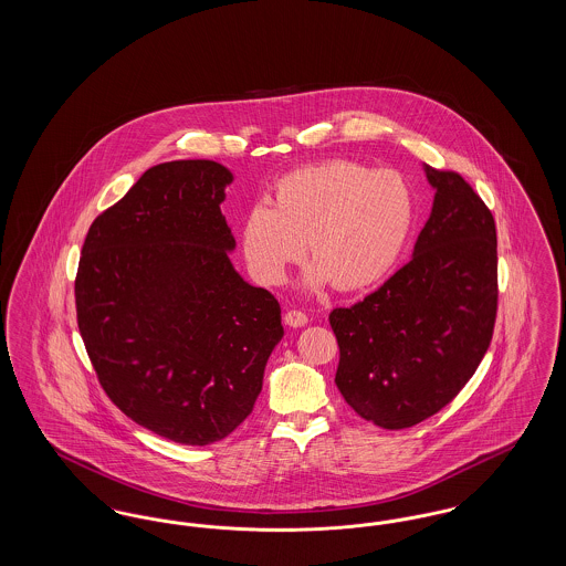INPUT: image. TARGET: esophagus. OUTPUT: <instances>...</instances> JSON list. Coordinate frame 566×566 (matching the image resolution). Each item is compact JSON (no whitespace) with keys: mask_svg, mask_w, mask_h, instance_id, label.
<instances>
[{"mask_svg":"<svg viewBox=\"0 0 566 566\" xmlns=\"http://www.w3.org/2000/svg\"><path fill=\"white\" fill-rule=\"evenodd\" d=\"M284 323L289 324V326H293V328H298V326H305V324H307V316H305L301 310H289V312L284 314Z\"/></svg>","mask_w":566,"mask_h":566,"instance_id":"1","label":"esophagus"}]
</instances>
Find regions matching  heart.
Here are the masks:
<instances>
[{
	"label": "heart",
	"instance_id": "obj_1",
	"mask_svg": "<svg viewBox=\"0 0 566 566\" xmlns=\"http://www.w3.org/2000/svg\"><path fill=\"white\" fill-rule=\"evenodd\" d=\"M413 222L416 195L399 171L316 163L280 178L273 206L256 203L245 214L243 256L261 284L277 286L310 242L312 284L365 291L397 265Z\"/></svg>",
	"mask_w": 566,
	"mask_h": 566
}]
</instances>
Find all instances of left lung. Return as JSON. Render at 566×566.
<instances>
[{"mask_svg": "<svg viewBox=\"0 0 566 566\" xmlns=\"http://www.w3.org/2000/svg\"><path fill=\"white\" fill-rule=\"evenodd\" d=\"M432 212L413 256L376 293L328 316L335 384L376 427L409 429L452 403L480 367L496 321V224L450 169L427 165Z\"/></svg>", "mask_w": 566, "mask_h": 566, "instance_id": "8db88e82", "label": "left lung"}]
</instances>
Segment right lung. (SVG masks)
Here are the masks:
<instances>
[{
    "instance_id": "1",
    "label": "right lung",
    "mask_w": 566,
    "mask_h": 566,
    "mask_svg": "<svg viewBox=\"0 0 566 566\" xmlns=\"http://www.w3.org/2000/svg\"><path fill=\"white\" fill-rule=\"evenodd\" d=\"M220 163H161L97 216L82 245L76 316L109 401L185 446L235 431L284 335L277 298L233 270Z\"/></svg>"
}]
</instances>
